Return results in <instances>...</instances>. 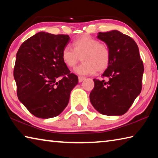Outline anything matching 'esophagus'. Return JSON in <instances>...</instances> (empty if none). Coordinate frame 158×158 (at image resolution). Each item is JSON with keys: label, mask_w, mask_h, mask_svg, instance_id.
I'll use <instances>...</instances> for the list:
<instances>
[{"label": "esophagus", "mask_w": 158, "mask_h": 158, "mask_svg": "<svg viewBox=\"0 0 158 158\" xmlns=\"http://www.w3.org/2000/svg\"><path fill=\"white\" fill-rule=\"evenodd\" d=\"M85 79V77H79V82L83 81Z\"/></svg>", "instance_id": "obj_1"}]
</instances>
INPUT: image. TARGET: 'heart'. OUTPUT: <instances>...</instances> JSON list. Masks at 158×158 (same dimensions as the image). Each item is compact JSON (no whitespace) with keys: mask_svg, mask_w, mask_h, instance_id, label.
Segmentation results:
<instances>
[{"mask_svg":"<svg viewBox=\"0 0 158 158\" xmlns=\"http://www.w3.org/2000/svg\"><path fill=\"white\" fill-rule=\"evenodd\" d=\"M73 49L63 48L61 57L69 68H74L82 56L83 63L74 69L80 75H90L96 71L102 72L108 68L111 61V52L105 43L90 35H84L73 42Z\"/></svg>","mask_w":158,"mask_h":158,"instance_id":"1","label":"heart"}]
</instances>
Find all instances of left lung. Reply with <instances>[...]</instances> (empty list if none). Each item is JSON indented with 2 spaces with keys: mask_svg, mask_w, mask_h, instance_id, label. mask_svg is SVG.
<instances>
[{
  "mask_svg": "<svg viewBox=\"0 0 158 158\" xmlns=\"http://www.w3.org/2000/svg\"><path fill=\"white\" fill-rule=\"evenodd\" d=\"M98 38L109 47L111 61L102 74L103 79H93L95 85L90 93V102L102 114L121 116L126 113L140 94L143 61L137 43L127 35L114 30L100 32Z\"/></svg>",
  "mask_w": 158,
  "mask_h": 158,
  "instance_id": "obj_1",
  "label": "left lung"
}]
</instances>
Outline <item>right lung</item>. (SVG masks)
Here are the masks:
<instances>
[{"label":"right lung","instance_id":"1","mask_svg":"<svg viewBox=\"0 0 158 158\" xmlns=\"http://www.w3.org/2000/svg\"><path fill=\"white\" fill-rule=\"evenodd\" d=\"M69 42L67 35L40 32L23 42L17 53L14 77L17 97L37 118L59 115L78 84V77L70 73L61 57Z\"/></svg>","mask_w":158,"mask_h":158}]
</instances>
